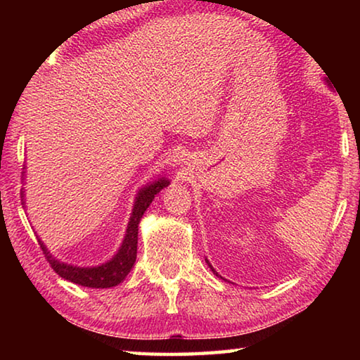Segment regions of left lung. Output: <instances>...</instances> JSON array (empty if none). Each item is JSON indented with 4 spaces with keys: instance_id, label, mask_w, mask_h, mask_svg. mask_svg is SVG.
<instances>
[{
    "instance_id": "1",
    "label": "left lung",
    "mask_w": 360,
    "mask_h": 360,
    "mask_svg": "<svg viewBox=\"0 0 360 360\" xmlns=\"http://www.w3.org/2000/svg\"><path fill=\"white\" fill-rule=\"evenodd\" d=\"M208 265H210V262H208ZM210 268H211V270H212V271H214V268H212L211 265H210ZM216 275H217V273H216Z\"/></svg>"
}]
</instances>
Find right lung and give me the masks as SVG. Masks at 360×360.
<instances>
[{
  "label": "right lung",
  "instance_id": "1",
  "mask_svg": "<svg viewBox=\"0 0 360 360\" xmlns=\"http://www.w3.org/2000/svg\"><path fill=\"white\" fill-rule=\"evenodd\" d=\"M168 186L167 179H158L154 184L144 187L141 192H139L135 208H133L129 229H127L125 240L122 243V248L119 252L115 254L112 260H109L108 264L95 268H79L72 265L62 264L52 257L51 254L46 251V248L42 243L41 249L44 251V255L49 264H51L52 270L65 279H68L71 283H76L79 285H85V288H94V289H105V288H112V285H117L125 279L129 275L133 264L136 260V248H138V224L141 221L144 211L149 208L155 195L162 191L163 187Z\"/></svg>",
  "mask_w": 360,
  "mask_h": 360
}]
</instances>
